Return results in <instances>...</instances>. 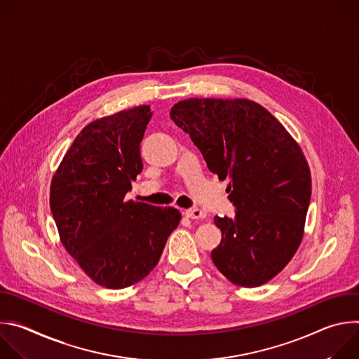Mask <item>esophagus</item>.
Returning <instances> with one entry per match:
<instances>
[{
	"instance_id": "esophagus-1",
	"label": "esophagus",
	"mask_w": 359,
	"mask_h": 359,
	"mask_svg": "<svg viewBox=\"0 0 359 359\" xmlns=\"http://www.w3.org/2000/svg\"><path fill=\"white\" fill-rule=\"evenodd\" d=\"M184 216L189 217V219H196L197 220V219L206 217V213H204L200 209H187V210H184Z\"/></svg>"
}]
</instances>
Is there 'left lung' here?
Returning <instances> with one entry per match:
<instances>
[{
	"instance_id": "8db88e82",
	"label": "left lung",
	"mask_w": 359,
	"mask_h": 359,
	"mask_svg": "<svg viewBox=\"0 0 359 359\" xmlns=\"http://www.w3.org/2000/svg\"><path fill=\"white\" fill-rule=\"evenodd\" d=\"M212 173L230 179L236 216H215L222 241L212 251L220 273L241 287H259L292 259L304 234L311 173L285 128L248 99L190 97L170 111Z\"/></svg>"
}]
</instances>
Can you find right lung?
<instances>
[{"mask_svg":"<svg viewBox=\"0 0 359 359\" xmlns=\"http://www.w3.org/2000/svg\"><path fill=\"white\" fill-rule=\"evenodd\" d=\"M151 118L142 105L96 119L76 136L50 182L60 238L96 284L126 288L159 263L182 215L125 200L143 169L140 142Z\"/></svg>","mask_w":359,"mask_h":359,"instance_id":"add662e5","label":"right lung"}]
</instances>
